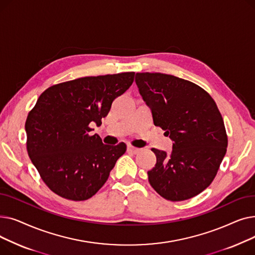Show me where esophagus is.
<instances>
[{"mask_svg": "<svg viewBox=\"0 0 255 255\" xmlns=\"http://www.w3.org/2000/svg\"><path fill=\"white\" fill-rule=\"evenodd\" d=\"M127 151L130 152V153H133V154H137L140 151V149L135 148V146H133V145H128L127 146Z\"/></svg>", "mask_w": 255, "mask_h": 255, "instance_id": "obj_1", "label": "esophagus"}]
</instances>
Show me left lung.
I'll list each match as a JSON object with an SVG mask.
<instances>
[{"label": "left lung", "mask_w": 255, "mask_h": 255, "mask_svg": "<svg viewBox=\"0 0 255 255\" xmlns=\"http://www.w3.org/2000/svg\"><path fill=\"white\" fill-rule=\"evenodd\" d=\"M135 83L155 126L165 130L172 151L152 149L148 171L155 191L171 202L189 199L215 179L226 153L227 134L216 102L199 86L163 73H136Z\"/></svg>", "instance_id": "left-lung-1"}]
</instances>
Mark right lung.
<instances>
[{"label":"right lung","instance_id":"add662e5","mask_svg":"<svg viewBox=\"0 0 255 255\" xmlns=\"http://www.w3.org/2000/svg\"><path fill=\"white\" fill-rule=\"evenodd\" d=\"M134 72L87 76L53 85L38 98L25 121L26 151L40 177L59 196L91 198L109 179L126 144H103L91 135L113 101L134 80Z\"/></svg>","mask_w":255,"mask_h":255}]
</instances>
